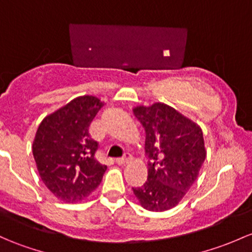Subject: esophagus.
Masks as SVG:
<instances>
[{
  "instance_id": "obj_1",
  "label": "esophagus",
  "mask_w": 252,
  "mask_h": 252,
  "mask_svg": "<svg viewBox=\"0 0 252 252\" xmlns=\"http://www.w3.org/2000/svg\"><path fill=\"white\" fill-rule=\"evenodd\" d=\"M131 159H133V157H131L130 153H126V155H124V157L117 158L116 161H117L119 165H124V164H128L129 161H131Z\"/></svg>"
}]
</instances>
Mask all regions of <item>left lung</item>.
I'll return each mask as SVG.
<instances>
[{"label":"left lung","instance_id":"left-lung-1","mask_svg":"<svg viewBox=\"0 0 252 252\" xmlns=\"http://www.w3.org/2000/svg\"><path fill=\"white\" fill-rule=\"evenodd\" d=\"M133 111L145 128V151L150 159L147 181L133 189L134 194L147 210H169L181 202L199 175L206 157L203 131L197 123L161 102L136 106Z\"/></svg>","mask_w":252,"mask_h":252}]
</instances>
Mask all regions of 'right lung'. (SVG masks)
<instances>
[{"label": "right lung", "instance_id": "add662e5", "mask_svg": "<svg viewBox=\"0 0 252 252\" xmlns=\"http://www.w3.org/2000/svg\"><path fill=\"white\" fill-rule=\"evenodd\" d=\"M104 102L83 95L71 100L39 124L32 153L42 181L58 199L77 203L101 182L107 166L95 158L99 144L89 134Z\"/></svg>", "mask_w": 252, "mask_h": 252}]
</instances>
